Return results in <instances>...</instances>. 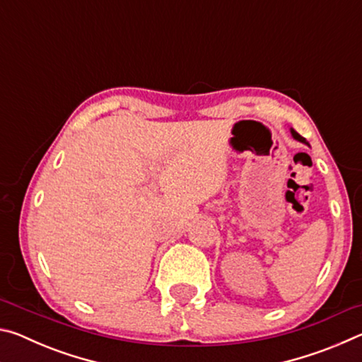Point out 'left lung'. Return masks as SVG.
<instances>
[{
  "label": "left lung",
  "mask_w": 362,
  "mask_h": 362,
  "mask_svg": "<svg viewBox=\"0 0 362 362\" xmlns=\"http://www.w3.org/2000/svg\"><path fill=\"white\" fill-rule=\"evenodd\" d=\"M291 134H292V137H293V139L298 140V142H302V144H306V145H308V142H306V140H305L302 136H300L298 132H296L293 129H291Z\"/></svg>",
  "instance_id": "left-lung-1"
}]
</instances>
